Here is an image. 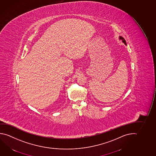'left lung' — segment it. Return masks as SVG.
I'll list each match as a JSON object with an SVG mask.
<instances>
[{
  "mask_svg": "<svg viewBox=\"0 0 156 156\" xmlns=\"http://www.w3.org/2000/svg\"><path fill=\"white\" fill-rule=\"evenodd\" d=\"M119 39H121V40H122V42H123V43H124L125 44V45H126V41L125 40L124 38L123 37H119Z\"/></svg>",
  "mask_w": 156,
  "mask_h": 156,
  "instance_id": "8db88e82",
  "label": "left lung"
}]
</instances>
